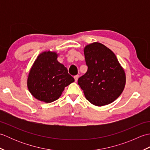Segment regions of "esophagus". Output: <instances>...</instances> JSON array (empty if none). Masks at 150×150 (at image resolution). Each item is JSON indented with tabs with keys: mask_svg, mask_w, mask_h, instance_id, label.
Here are the masks:
<instances>
[{
	"mask_svg": "<svg viewBox=\"0 0 150 150\" xmlns=\"http://www.w3.org/2000/svg\"><path fill=\"white\" fill-rule=\"evenodd\" d=\"M74 79H75V82H77V81H78V79H79V75H76L74 77Z\"/></svg>",
	"mask_w": 150,
	"mask_h": 150,
	"instance_id": "obj_1",
	"label": "esophagus"
}]
</instances>
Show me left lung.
Returning <instances> with one entry per match:
<instances>
[{"label": "left lung", "instance_id": "obj_1", "mask_svg": "<svg viewBox=\"0 0 150 150\" xmlns=\"http://www.w3.org/2000/svg\"><path fill=\"white\" fill-rule=\"evenodd\" d=\"M88 71L78 79L86 98L97 106L108 105L119 97L126 85V73L115 53L95 42L84 48Z\"/></svg>", "mask_w": 150, "mask_h": 150}]
</instances>
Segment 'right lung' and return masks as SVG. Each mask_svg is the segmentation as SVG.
I'll list each match as a JSON object with an SVG mask.
<instances>
[{
    "instance_id": "obj_1",
    "label": "right lung",
    "mask_w": 150,
    "mask_h": 150,
    "mask_svg": "<svg viewBox=\"0 0 150 150\" xmlns=\"http://www.w3.org/2000/svg\"><path fill=\"white\" fill-rule=\"evenodd\" d=\"M59 53L45 51L40 53L30 69L28 90L40 101L50 103L61 96L64 88L75 81L57 58Z\"/></svg>"
}]
</instances>
